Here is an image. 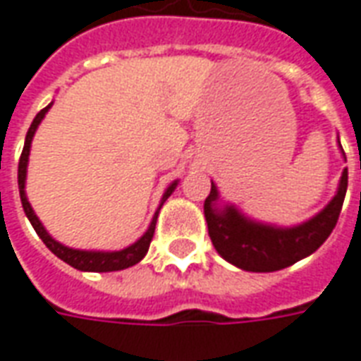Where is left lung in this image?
I'll use <instances>...</instances> for the list:
<instances>
[{
  "label": "left lung",
  "mask_w": 361,
  "mask_h": 361,
  "mask_svg": "<svg viewBox=\"0 0 361 361\" xmlns=\"http://www.w3.org/2000/svg\"><path fill=\"white\" fill-rule=\"evenodd\" d=\"M340 144V142H338ZM348 188V169L342 171L338 190L324 209L295 227H276L245 217L235 206H217L219 192L212 183L204 202L209 239L216 250L237 268L276 272L313 255L336 226Z\"/></svg>",
  "instance_id": "left-lung-1"
}]
</instances>
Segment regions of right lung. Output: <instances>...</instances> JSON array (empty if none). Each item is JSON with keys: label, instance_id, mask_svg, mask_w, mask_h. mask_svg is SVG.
<instances>
[{"label": "right lung", "instance_id": "add662e5", "mask_svg": "<svg viewBox=\"0 0 361 361\" xmlns=\"http://www.w3.org/2000/svg\"><path fill=\"white\" fill-rule=\"evenodd\" d=\"M50 106H52V103L38 112L37 116H35V120H32L29 132H27V137H25V147H23L21 159H19V194H21V204L23 209H25V214L29 217V221L32 224V227H35V231L38 233V237L44 241L46 247L52 250L56 257L62 258L63 262H68L70 267L78 268V270H83V272H114V270H124V268L134 267V264H137V262L145 257V252L149 249V243H152L153 233H155V224H157V216H159L161 206H163L165 200L173 194V190H175L178 183L175 180V183L165 190L163 198H161L159 208H157V212H155V216H153L152 219V224H149V229H147L134 245H130L126 249L112 250V252H104V250H79L70 249V247H66L62 243H58L56 239H52V237L48 235L44 226L40 224V219H38L37 214H35V209L30 208L29 200H27V194H25V180H27V165H29V153L30 144H32V135H35L38 124L42 122V118H44V114L48 112Z\"/></svg>", "mask_w": 361, "mask_h": 361}]
</instances>
